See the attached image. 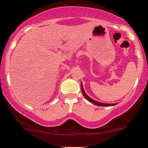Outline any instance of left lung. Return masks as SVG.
I'll return each mask as SVG.
<instances>
[{"label":"left lung","mask_w":148,"mask_h":148,"mask_svg":"<svg viewBox=\"0 0 148 148\" xmlns=\"http://www.w3.org/2000/svg\"><path fill=\"white\" fill-rule=\"evenodd\" d=\"M81 92H82L83 95H84V97L86 98V99H87L88 101H89L90 102L92 103H93V104L97 105V106H115V105L116 104V103H101V102H99V101H95V100L92 99V98H90L89 96L87 95V94H86V93L85 92L84 87H83L82 82H81Z\"/></svg>","instance_id":"1"}]
</instances>
